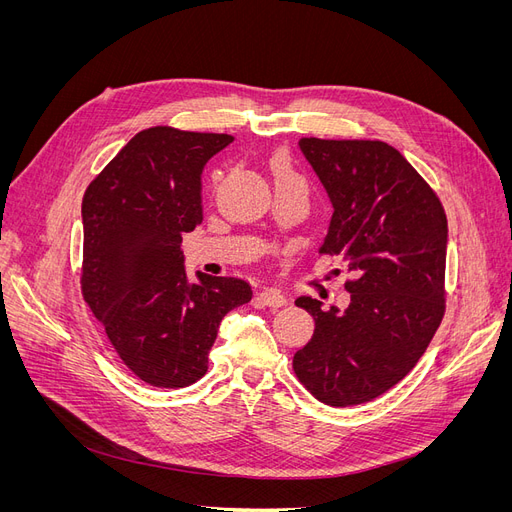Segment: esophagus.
I'll list each match as a JSON object with an SVG mask.
<instances>
[{
    "mask_svg": "<svg viewBox=\"0 0 512 512\" xmlns=\"http://www.w3.org/2000/svg\"><path fill=\"white\" fill-rule=\"evenodd\" d=\"M257 301L261 303V305H267V307H284L286 305V297L282 292H278V290H274V288H267V290H261L259 294H257Z\"/></svg>",
    "mask_w": 512,
    "mask_h": 512,
    "instance_id": "1",
    "label": "esophagus"
}]
</instances>
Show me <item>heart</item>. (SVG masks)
Instances as JSON below:
<instances>
[{"label":"heart","mask_w":512,"mask_h":512,"mask_svg":"<svg viewBox=\"0 0 512 512\" xmlns=\"http://www.w3.org/2000/svg\"><path fill=\"white\" fill-rule=\"evenodd\" d=\"M272 174L276 186H299L307 191V180L292 164V159L286 153H278L272 159Z\"/></svg>","instance_id":"heart-1"}]
</instances>
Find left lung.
Wrapping results in <instances>:
<instances>
[{
    "instance_id": "8db88e82",
    "label": "left lung",
    "mask_w": 512,
    "mask_h": 512,
    "mask_svg": "<svg viewBox=\"0 0 512 512\" xmlns=\"http://www.w3.org/2000/svg\"><path fill=\"white\" fill-rule=\"evenodd\" d=\"M299 145L334 207L319 253L340 255L353 278L342 311L297 299L315 332L292 369L317 400L353 407L405 378L440 326L446 213L434 188L384 141L303 137Z\"/></svg>"
}]
</instances>
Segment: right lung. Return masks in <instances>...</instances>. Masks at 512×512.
I'll list each match as a JSON object with an SVG mask.
<instances>
[{
    "instance_id": "add662e5",
    "label": "right lung",
    "mask_w": 512,
    "mask_h": 512,
    "mask_svg": "<svg viewBox=\"0 0 512 512\" xmlns=\"http://www.w3.org/2000/svg\"><path fill=\"white\" fill-rule=\"evenodd\" d=\"M234 137L141 130L87 186L80 290L122 363L149 386L201 380L228 311L251 301L240 278L186 280L182 234L203 220L201 172Z\"/></svg>"
}]
</instances>
